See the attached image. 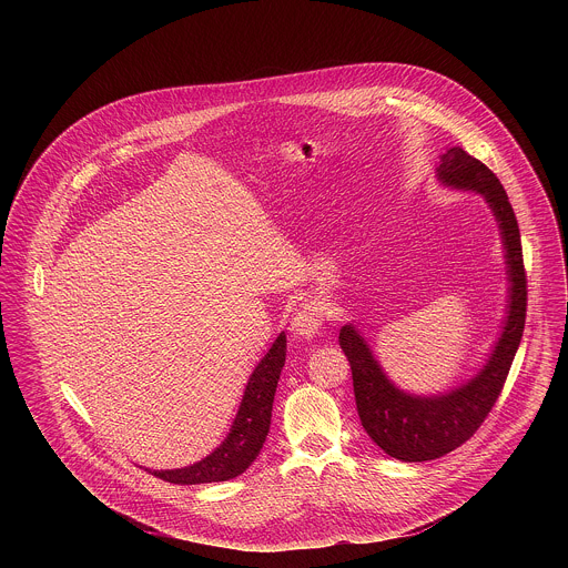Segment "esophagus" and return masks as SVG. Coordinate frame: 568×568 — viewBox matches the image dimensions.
<instances>
[{
    "label": "esophagus",
    "instance_id": "obj_1",
    "mask_svg": "<svg viewBox=\"0 0 568 568\" xmlns=\"http://www.w3.org/2000/svg\"><path fill=\"white\" fill-rule=\"evenodd\" d=\"M324 324L322 313L315 304H304L291 320V334L302 341H311Z\"/></svg>",
    "mask_w": 568,
    "mask_h": 568
}]
</instances>
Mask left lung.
I'll use <instances>...</instances> for the list:
<instances>
[{"label": "left lung", "instance_id": "obj_1", "mask_svg": "<svg viewBox=\"0 0 568 568\" xmlns=\"http://www.w3.org/2000/svg\"><path fill=\"white\" fill-rule=\"evenodd\" d=\"M435 172L442 185L477 192L486 199L505 248L509 284L507 311L486 365L464 385L435 396H415L396 387L361 332L352 324L341 327L338 345L352 367L361 424L376 446L400 462H430L444 457L475 435L500 396L523 338L527 315V275L520 232L500 181L486 163L475 160L459 146L446 149V153L439 155Z\"/></svg>", "mask_w": 568, "mask_h": 568}]
</instances>
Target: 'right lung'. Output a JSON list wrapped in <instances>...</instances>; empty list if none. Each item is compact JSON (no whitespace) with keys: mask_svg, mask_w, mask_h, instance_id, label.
I'll return each instance as SVG.
<instances>
[{"mask_svg":"<svg viewBox=\"0 0 568 568\" xmlns=\"http://www.w3.org/2000/svg\"><path fill=\"white\" fill-rule=\"evenodd\" d=\"M286 361V334L282 332L264 358L257 363L248 383L244 387L243 403L239 406L236 419L227 437L216 446L205 459L174 470H149L158 479L176 486H196V484H219L230 481L253 464L260 455L262 444L266 442L271 426L273 398L277 381Z\"/></svg>","mask_w":568,"mask_h":568,"instance_id":"add662e5","label":"right lung"}]
</instances>
